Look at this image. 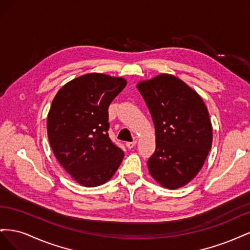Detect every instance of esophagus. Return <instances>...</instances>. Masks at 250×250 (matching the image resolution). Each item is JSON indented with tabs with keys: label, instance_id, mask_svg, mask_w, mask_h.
<instances>
[{
	"label": "esophagus",
	"instance_id": "esophagus-1",
	"mask_svg": "<svg viewBox=\"0 0 250 250\" xmlns=\"http://www.w3.org/2000/svg\"><path fill=\"white\" fill-rule=\"evenodd\" d=\"M135 145H137V141H133V142H127L126 143V147L128 149H132Z\"/></svg>",
	"mask_w": 250,
	"mask_h": 250
}]
</instances>
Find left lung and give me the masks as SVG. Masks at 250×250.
<instances>
[{
    "label": "left lung",
    "instance_id": "1",
    "mask_svg": "<svg viewBox=\"0 0 250 250\" xmlns=\"http://www.w3.org/2000/svg\"><path fill=\"white\" fill-rule=\"evenodd\" d=\"M152 117L156 147L148 170L162 187L175 190L197 175L213 142L202 98L179 78L161 74L137 84Z\"/></svg>",
    "mask_w": 250,
    "mask_h": 250
}]
</instances>
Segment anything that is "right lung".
Instances as JSON below:
<instances>
[{"mask_svg":"<svg viewBox=\"0 0 250 250\" xmlns=\"http://www.w3.org/2000/svg\"><path fill=\"white\" fill-rule=\"evenodd\" d=\"M127 84L122 77L89 73L60 88L48 113L47 131L56 160L83 187L113 176L124 152L108 137V106Z\"/></svg>","mask_w":250,"mask_h":250,"instance_id":"right-lung-1","label":"right lung"}]
</instances>
